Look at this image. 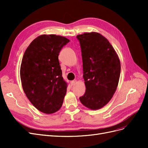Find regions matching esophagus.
<instances>
[{
    "label": "esophagus",
    "instance_id": "1",
    "mask_svg": "<svg viewBox=\"0 0 148 148\" xmlns=\"http://www.w3.org/2000/svg\"><path fill=\"white\" fill-rule=\"evenodd\" d=\"M77 80H73V81L71 82V86H74V85H75V84L77 83Z\"/></svg>",
    "mask_w": 148,
    "mask_h": 148
}]
</instances>
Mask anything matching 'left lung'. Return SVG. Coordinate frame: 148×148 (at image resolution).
<instances>
[{
	"mask_svg": "<svg viewBox=\"0 0 148 148\" xmlns=\"http://www.w3.org/2000/svg\"><path fill=\"white\" fill-rule=\"evenodd\" d=\"M82 49L84 95L82 104L91 110L101 109L113 97L118 86L120 61L104 36L96 32L77 36Z\"/></svg>",
	"mask_w": 148,
	"mask_h": 148,
	"instance_id": "8db88e82",
	"label": "left lung"
}]
</instances>
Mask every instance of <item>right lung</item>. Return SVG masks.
Listing matches in <instances>:
<instances>
[{"label":"right lung","instance_id":"add662e5","mask_svg":"<svg viewBox=\"0 0 148 148\" xmlns=\"http://www.w3.org/2000/svg\"><path fill=\"white\" fill-rule=\"evenodd\" d=\"M70 40L56 34H42L26 49L20 66V79L26 97L44 114H53L62 106L67 83L59 61L60 50Z\"/></svg>","mask_w":148,"mask_h":148}]
</instances>
